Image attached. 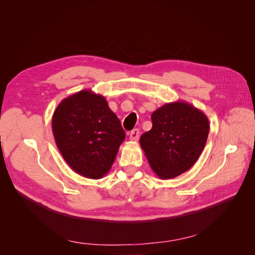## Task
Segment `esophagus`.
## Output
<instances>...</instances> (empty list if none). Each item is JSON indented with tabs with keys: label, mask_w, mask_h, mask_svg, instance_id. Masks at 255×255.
Masks as SVG:
<instances>
[{
	"label": "esophagus",
	"mask_w": 255,
	"mask_h": 255,
	"mask_svg": "<svg viewBox=\"0 0 255 255\" xmlns=\"http://www.w3.org/2000/svg\"><path fill=\"white\" fill-rule=\"evenodd\" d=\"M139 129L138 128H134L133 130H130V133H129V139L130 140H134V141H136V140H138V138H139Z\"/></svg>",
	"instance_id": "obj_1"
}]
</instances>
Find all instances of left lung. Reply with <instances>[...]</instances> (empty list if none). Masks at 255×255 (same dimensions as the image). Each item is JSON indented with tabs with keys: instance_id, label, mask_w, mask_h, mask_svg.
<instances>
[{
	"instance_id": "1",
	"label": "left lung",
	"mask_w": 255,
	"mask_h": 255,
	"mask_svg": "<svg viewBox=\"0 0 255 255\" xmlns=\"http://www.w3.org/2000/svg\"><path fill=\"white\" fill-rule=\"evenodd\" d=\"M152 128L140 137V146L159 179L169 180L187 171L204 149L210 123L187 102L176 101L152 113Z\"/></svg>"
}]
</instances>
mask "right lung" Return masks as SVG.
Wrapping results in <instances>:
<instances>
[{
  "instance_id": "1",
  "label": "right lung",
  "mask_w": 255,
  "mask_h": 255,
  "mask_svg": "<svg viewBox=\"0 0 255 255\" xmlns=\"http://www.w3.org/2000/svg\"><path fill=\"white\" fill-rule=\"evenodd\" d=\"M54 139L66 163L88 179L111 170L126 138L120 120L105 98L81 90L64 99L52 117Z\"/></svg>"
}]
</instances>
